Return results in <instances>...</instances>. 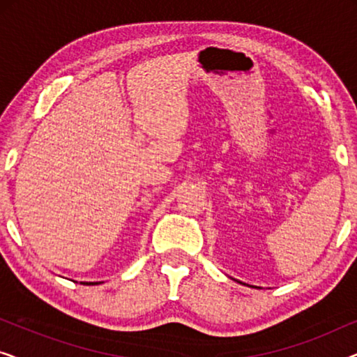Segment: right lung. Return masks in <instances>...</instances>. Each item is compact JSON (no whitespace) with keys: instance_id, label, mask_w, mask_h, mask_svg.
Listing matches in <instances>:
<instances>
[{"instance_id":"obj_1","label":"right lung","mask_w":357,"mask_h":357,"mask_svg":"<svg viewBox=\"0 0 357 357\" xmlns=\"http://www.w3.org/2000/svg\"><path fill=\"white\" fill-rule=\"evenodd\" d=\"M86 284H96V282H86Z\"/></svg>"}]
</instances>
